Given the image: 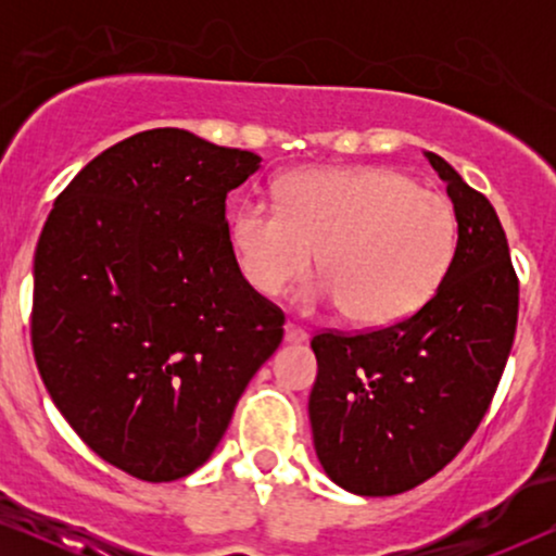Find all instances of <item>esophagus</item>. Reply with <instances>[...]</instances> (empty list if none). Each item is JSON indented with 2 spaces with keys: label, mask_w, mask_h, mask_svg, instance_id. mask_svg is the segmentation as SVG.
I'll return each instance as SVG.
<instances>
[{
  "label": "esophagus",
  "mask_w": 556,
  "mask_h": 556,
  "mask_svg": "<svg viewBox=\"0 0 556 556\" xmlns=\"http://www.w3.org/2000/svg\"><path fill=\"white\" fill-rule=\"evenodd\" d=\"M306 339H308L306 329H301V326H295L291 321L286 324V341H288V344H301V341H306Z\"/></svg>",
  "instance_id": "1"
}]
</instances>
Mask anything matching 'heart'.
I'll list each match as a JSON object with an SVG mask.
<instances>
[{"mask_svg":"<svg viewBox=\"0 0 556 556\" xmlns=\"http://www.w3.org/2000/svg\"><path fill=\"white\" fill-rule=\"evenodd\" d=\"M458 219L447 197L392 169L311 172L288 179L280 202L248 200L230 242L248 286L280 295L318 253L324 278L303 288L306 308L344 306L356 324H394L443 283Z\"/></svg>","mask_w":556,"mask_h":556,"instance_id":"obj_1","label":"heart"}]
</instances>
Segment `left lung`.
<instances>
[{
  "label": "left lung",
  "mask_w": 556,
  "mask_h": 556,
  "mask_svg": "<svg viewBox=\"0 0 556 556\" xmlns=\"http://www.w3.org/2000/svg\"><path fill=\"white\" fill-rule=\"evenodd\" d=\"M425 156L458 219L443 283L397 324L311 341L318 463L356 496H394L445 468L481 425L514 344L519 280L496 210L443 156Z\"/></svg>",
  "instance_id": "obj_1"
}]
</instances>
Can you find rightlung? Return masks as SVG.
I'll return each instance as SVG.
<instances>
[{
    "label": "right lung",
    "mask_w": 556,
    "mask_h": 556,
    "mask_svg": "<svg viewBox=\"0 0 556 556\" xmlns=\"http://www.w3.org/2000/svg\"><path fill=\"white\" fill-rule=\"evenodd\" d=\"M257 169L253 151L151 128L83 166L42 227L37 369L83 443L141 481L200 468L283 339L225 219L227 192Z\"/></svg>",
    "instance_id": "obj_1"
}]
</instances>
